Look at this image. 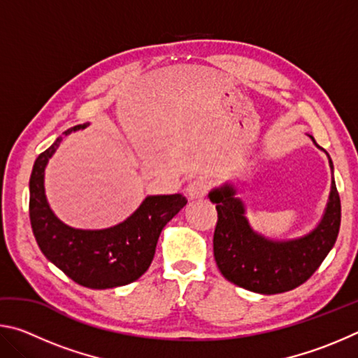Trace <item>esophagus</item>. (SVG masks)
<instances>
[{
  "label": "esophagus",
  "instance_id": "34e87169",
  "mask_svg": "<svg viewBox=\"0 0 358 358\" xmlns=\"http://www.w3.org/2000/svg\"><path fill=\"white\" fill-rule=\"evenodd\" d=\"M207 192H208V183L207 180H202V178L192 180L186 187V194L191 201H194V199H203L207 196Z\"/></svg>",
  "mask_w": 358,
  "mask_h": 358
}]
</instances>
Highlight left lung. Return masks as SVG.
<instances>
[{
    "label": "left lung",
    "instance_id": "1",
    "mask_svg": "<svg viewBox=\"0 0 358 358\" xmlns=\"http://www.w3.org/2000/svg\"><path fill=\"white\" fill-rule=\"evenodd\" d=\"M314 145L320 148L316 142ZM325 155L333 173V162L327 151ZM208 197L217 210L213 237L217 268L227 281L264 295L287 292L310 280L331 251L341 224L335 178H331L329 201L317 226L290 240H273L256 232L246 217L245 202L237 197V187L232 183L215 187Z\"/></svg>",
    "mask_w": 358,
    "mask_h": 358
}]
</instances>
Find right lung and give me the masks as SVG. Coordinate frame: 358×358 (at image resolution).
Segmentation results:
<instances>
[{"mask_svg":"<svg viewBox=\"0 0 358 358\" xmlns=\"http://www.w3.org/2000/svg\"><path fill=\"white\" fill-rule=\"evenodd\" d=\"M87 126L64 131L38 156L29 177V221L42 254L72 281L90 289H112L138 280L148 270L162 229L187 201L181 194L147 196L129 217L107 229L64 224L48 205L45 167L63 138Z\"/></svg>","mask_w":358,"mask_h":358,"instance_id":"1","label":"right lung"}]
</instances>
